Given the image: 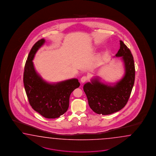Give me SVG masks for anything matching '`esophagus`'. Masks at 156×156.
Returning <instances> with one entry per match:
<instances>
[{
    "mask_svg": "<svg viewBox=\"0 0 156 156\" xmlns=\"http://www.w3.org/2000/svg\"><path fill=\"white\" fill-rule=\"evenodd\" d=\"M87 80H88V77H87V76H83L81 78V79H80V82H81L82 83H84V82H85Z\"/></svg>",
    "mask_w": 156,
    "mask_h": 156,
    "instance_id": "34e87169",
    "label": "esophagus"
}]
</instances>
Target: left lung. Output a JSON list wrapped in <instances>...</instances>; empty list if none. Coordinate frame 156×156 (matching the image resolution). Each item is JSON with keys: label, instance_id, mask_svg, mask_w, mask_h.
I'll use <instances>...</instances> for the list:
<instances>
[{"label": "left lung", "instance_id": "obj_1", "mask_svg": "<svg viewBox=\"0 0 156 156\" xmlns=\"http://www.w3.org/2000/svg\"><path fill=\"white\" fill-rule=\"evenodd\" d=\"M115 57H122L125 75L113 86L106 85L95 78L83 86L90 108L98 114L108 115L125 107L131 94L135 80V66L132 52L122 41Z\"/></svg>", "mask_w": 156, "mask_h": 156}]
</instances>
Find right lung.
<instances>
[{
	"mask_svg": "<svg viewBox=\"0 0 156 156\" xmlns=\"http://www.w3.org/2000/svg\"><path fill=\"white\" fill-rule=\"evenodd\" d=\"M44 42V39L38 41L29 52L24 66V86L28 102L35 111L45 118H58L67 112L70 94L80 83L76 78L54 84L43 80L35 71L33 60Z\"/></svg>",
	"mask_w": 156,
	"mask_h": 156,
	"instance_id": "1",
	"label": "right lung"
}]
</instances>
